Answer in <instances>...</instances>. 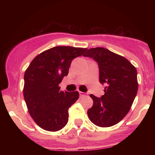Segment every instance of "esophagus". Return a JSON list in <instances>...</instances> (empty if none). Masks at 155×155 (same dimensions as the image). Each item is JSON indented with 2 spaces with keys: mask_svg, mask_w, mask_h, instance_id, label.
<instances>
[{
  "mask_svg": "<svg viewBox=\"0 0 155 155\" xmlns=\"http://www.w3.org/2000/svg\"><path fill=\"white\" fill-rule=\"evenodd\" d=\"M79 92L80 97H83V96L86 95V93H85V92H81V91H79Z\"/></svg>",
  "mask_w": 155,
  "mask_h": 155,
  "instance_id": "esophagus-1",
  "label": "esophagus"
}]
</instances>
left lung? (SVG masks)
<instances>
[{
  "label": "left lung",
  "mask_w": 155,
  "mask_h": 155,
  "mask_svg": "<svg viewBox=\"0 0 155 155\" xmlns=\"http://www.w3.org/2000/svg\"><path fill=\"white\" fill-rule=\"evenodd\" d=\"M84 57L93 58L99 66V81L106 85L101 97L90 95L93 101L87 114L98 127H111L128 113L138 92L136 68L124 57L103 47L87 49Z\"/></svg>",
  "instance_id": "8db88e82"
}]
</instances>
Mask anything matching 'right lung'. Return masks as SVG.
<instances>
[{
	"label": "right lung",
	"mask_w": 155,
	"mask_h": 155,
	"mask_svg": "<svg viewBox=\"0 0 155 155\" xmlns=\"http://www.w3.org/2000/svg\"><path fill=\"white\" fill-rule=\"evenodd\" d=\"M84 48L59 46L37 55L24 75L23 95L28 112L40 127L55 132L68 121V108L79 97L78 91H60L59 84L68 74L72 60Z\"/></svg>",
	"instance_id": "1"
}]
</instances>
